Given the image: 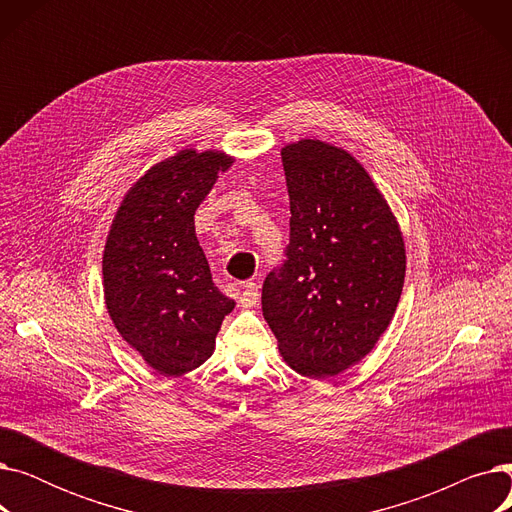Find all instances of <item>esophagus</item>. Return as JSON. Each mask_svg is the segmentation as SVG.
Listing matches in <instances>:
<instances>
[{
    "label": "esophagus",
    "mask_w": 512,
    "mask_h": 512,
    "mask_svg": "<svg viewBox=\"0 0 512 512\" xmlns=\"http://www.w3.org/2000/svg\"><path fill=\"white\" fill-rule=\"evenodd\" d=\"M259 303V286L255 282L242 284L240 292V307H255Z\"/></svg>",
    "instance_id": "esophagus-1"
}]
</instances>
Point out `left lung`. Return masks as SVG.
Returning a JSON list of instances; mask_svg holds the SVG:
<instances>
[{
	"label": "left lung",
	"mask_w": 512,
	"mask_h": 512,
	"mask_svg": "<svg viewBox=\"0 0 512 512\" xmlns=\"http://www.w3.org/2000/svg\"><path fill=\"white\" fill-rule=\"evenodd\" d=\"M290 245L261 309L282 359L311 380L357 365L388 330L407 272L405 240L361 161L326 141L282 147Z\"/></svg>",
	"instance_id": "obj_1"
}]
</instances>
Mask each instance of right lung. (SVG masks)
Segmentation results:
<instances>
[{
    "label": "right lung",
    "mask_w": 512,
    "mask_h": 512,
    "mask_svg": "<svg viewBox=\"0 0 512 512\" xmlns=\"http://www.w3.org/2000/svg\"><path fill=\"white\" fill-rule=\"evenodd\" d=\"M234 164L218 149H180L124 195L103 249V299L122 340L166 378L203 365L234 309L211 280L195 211Z\"/></svg>",
    "instance_id": "obj_1"
}]
</instances>
